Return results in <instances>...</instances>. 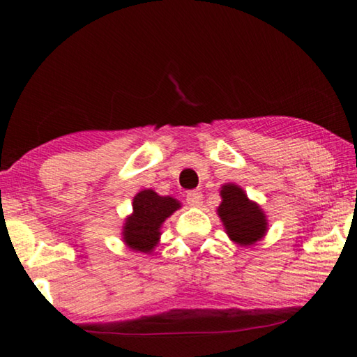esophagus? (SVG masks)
Wrapping results in <instances>:
<instances>
[{"instance_id": "obj_1", "label": "esophagus", "mask_w": 357, "mask_h": 357, "mask_svg": "<svg viewBox=\"0 0 357 357\" xmlns=\"http://www.w3.org/2000/svg\"><path fill=\"white\" fill-rule=\"evenodd\" d=\"M185 202H187V204H189V206H192V208L202 206V203H203V193L198 192V190L187 192Z\"/></svg>"}]
</instances>
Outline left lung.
Wrapping results in <instances>:
<instances>
[{"mask_svg": "<svg viewBox=\"0 0 357 357\" xmlns=\"http://www.w3.org/2000/svg\"><path fill=\"white\" fill-rule=\"evenodd\" d=\"M222 203L217 208L228 238L239 245H250L268 231V220L263 209L249 200L236 184H225L220 190Z\"/></svg>", "mask_w": 357, "mask_h": 357, "instance_id": "left-lung-1", "label": "left lung"}]
</instances>
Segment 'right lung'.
I'll list each match as a JSON object with an SVG mask.
<instances>
[{
  "instance_id": "right-lung-1",
  "label": "right lung",
  "mask_w": 357,
  "mask_h": 357,
  "mask_svg": "<svg viewBox=\"0 0 357 357\" xmlns=\"http://www.w3.org/2000/svg\"><path fill=\"white\" fill-rule=\"evenodd\" d=\"M181 208V203L172 197H160L154 190L138 192L132 203V214L123 227V241L135 252L151 253L159 244L160 227L167 217Z\"/></svg>"
}]
</instances>
